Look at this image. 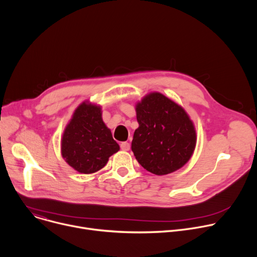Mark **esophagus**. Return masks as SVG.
Returning a JSON list of instances; mask_svg holds the SVG:
<instances>
[{"label": "esophagus", "instance_id": "34e87169", "mask_svg": "<svg viewBox=\"0 0 257 257\" xmlns=\"http://www.w3.org/2000/svg\"><path fill=\"white\" fill-rule=\"evenodd\" d=\"M120 148H121V150H122V151L127 152V151H129V150H130V143H129V142H127V141L122 142V143L120 144Z\"/></svg>", "mask_w": 257, "mask_h": 257}]
</instances>
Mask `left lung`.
<instances>
[{
  "instance_id": "left-lung-1",
  "label": "left lung",
  "mask_w": 257,
  "mask_h": 257,
  "mask_svg": "<svg viewBox=\"0 0 257 257\" xmlns=\"http://www.w3.org/2000/svg\"><path fill=\"white\" fill-rule=\"evenodd\" d=\"M139 127L131 144L137 162L162 176L184 166L193 155L196 132L185 109L164 94L153 92L136 104Z\"/></svg>"
}]
</instances>
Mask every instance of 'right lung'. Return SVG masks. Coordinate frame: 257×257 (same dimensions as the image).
<instances>
[{
    "label": "right lung",
    "mask_w": 257,
    "mask_h": 257,
    "mask_svg": "<svg viewBox=\"0 0 257 257\" xmlns=\"http://www.w3.org/2000/svg\"><path fill=\"white\" fill-rule=\"evenodd\" d=\"M119 150L101 119L100 106L82 102L63 133L61 151L66 163L81 174H92L102 169Z\"/></svg>",
    "instance_id": "1"
}]
</instances>
